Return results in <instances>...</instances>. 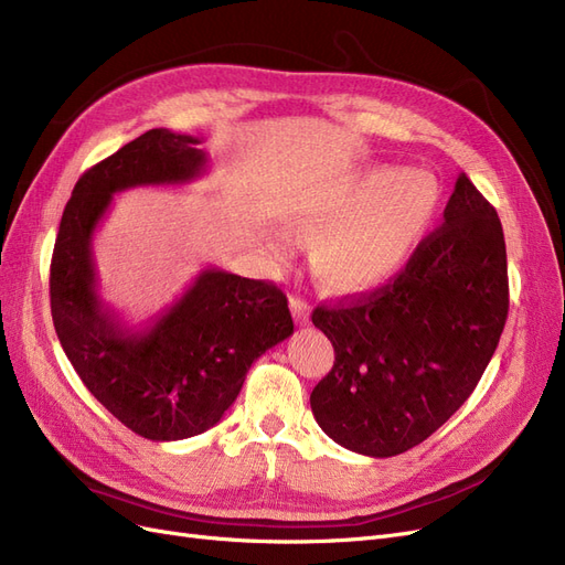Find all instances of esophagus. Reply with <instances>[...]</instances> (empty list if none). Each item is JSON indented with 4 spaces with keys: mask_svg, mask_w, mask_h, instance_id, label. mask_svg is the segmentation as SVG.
<instances>
[{
    "mask_svg": "<svg viewBox=\"0 0 565 565\" xmlns=\"http://www.w3.org/2000/svg\"><path fill=\"white\" fill-rule=\"evenodd\" d=\"M289 309H292V313H295V318H297V322H299V324H306V322H309L311 311H309V303H306L303 299H299V297H292V299H289Z\"/></svg>",
    "mask_w": 565,
    "mask_h": 565,
    "instance_id": "34e87169",
    "label": "esophagus"
}]
</instances>
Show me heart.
<instances>
[{
  "instance_id": "b5f03b06",
  "label": "heart",
  "mask_w": 565,
  "mask_h": 565,
  "mask_svg": "<svg viewBox=\"0 0 565 565\" xmlns=\"http://www.w3.org/2000/svg\"><path fill=\"white\" fill-rule=\"evenodd\" d=\"M440 207V185L419 169L372 167L334 200L299 214L301 228L322 231L313 259L320 276L344 292H370L396 280L415 259ZM285 252V231L270 235Z\"/></svg>"
}]
</instances>
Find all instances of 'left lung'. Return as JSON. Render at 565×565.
<instances>
[{"instance_id":"left-lung-1","label":"left lung","mask_w":565,"mask_h":565,"mask_svg":"<svg viewBox=\"0 0 565 565\" xmlns=\"http://www.w3.org/2000/svg\"><path fill=\"white\" fill-rule=\"evenodd\" d=\"M509 311L500 216L459 174L443 226L370 297L318 306L334 365L311 393L313 417L341 448L393 457L419 446L471 396Z\"/></svg>"}]
</instances>
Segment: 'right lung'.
Wrapping results in <instances>:
<instances>
[{
  "label": "right lung",
  "instance_id": "1",
  "mask_svg": "<svg viewBox=\"0 0 565 565\" xmlns=\"http://www.w3.org/2000/svg\"><path fill=\"white\" fill-rule=\"evenodd\" d=\"M198 136L150 129L94 164L65 204L51 259V316L61 347L94 398L148 440H183L224 417L247 370L295 332L276 285L204 268L143 328L100 299L94 233L113 195L183 185L207 172Z\"/></svg>",
  "mask_w": 565,
  "mask_h": 565
}]
</instances>
